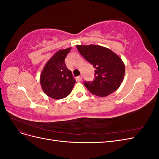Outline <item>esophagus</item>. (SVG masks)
Wrapping results in <instances>:
<instances>
[{
	"label": "esophagus",
	"instance_id": "1",
	"mask_svg": "<svg viewBox=\"0 0 159 159\" xmlns=\"http://www.w3.org/2000/svg\"><path fill=\"white\" fill-rule=\"evenodd\" d=\"M76 80H78V81H81V80H82V75H80L78 76V77H77V78H76Z\"/></svg>",
	"mask_w": 159,
	"mask_h": 159
}]
</instances>
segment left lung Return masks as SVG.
Segmentation results:
<instances>
[{
  "label": "left lung",
  "instance_id": "8db88e82",
  "mask_svg": "<svg viewBox=\"0 0 159 159\" xmlns=\"http://www.w3.org/2000/svg\"><path fill=\"white\" fill-rule=\"evenodd\" d=\"M80 54L95 68L93 81H85L90 92L105 97L116 91L123 80L125 64L119 56L107 48L98 45H77Z\"/></svg>",
  "mask_w": 159,
  "mask_h": 159
}]
</instances>
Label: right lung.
<instances>
[{
  "label": "right lung",
  "mask_w": 159,
  "mask_h": 159,
  "mask_svg": "<svg viewBox=\"0 0 159 159\" xmlns=\"http://www.w3.org/2000/svg\"><path fill=\"white\" fill-rule=\"evenodd\" d=\"M71 48L60 50L47 61L40 74L42 90L48 97L61 99L67 97L73 89L75 80L65 64Z\"/></svg>",
  "instance_id": "add662e5"
}]
</instances>
